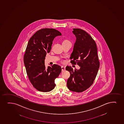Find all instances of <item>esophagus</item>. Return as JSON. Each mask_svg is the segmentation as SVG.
I'll use <instances>...</instances> for the list:
<instances>
[{"instance_id": "1", "label": "esophagus", "mask_w": 124, "mask_h": 124, "mask_svg": "<svg viewBox=\"0 0 124 124\" xmlns=\"http://www.w3.org/2000/svg\"><path fill=\"white\" fill-rule=\"evenodd\" d=\"M61 69H62V71H64L66 70V67L64 66H61Z\"/></svg>"}]
</instances>
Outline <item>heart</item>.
Here are the masks:
<instances>
[{
  "label": "heart",
  "instance_id": "obj_1",
  "mask_svg": "<svg viewBox=\"0 0 124 124\" xmlns=\"http://www.w3.org/2000/svg\"><path fill=\"white\" fill-rule=\"evenodd\" d=\"M70 42L69 40H64L63 41V42H62V44H66V43H70Z\"/></svg>",
  "mask_w": 124,
  "mask_h": 124
}]
</instances>
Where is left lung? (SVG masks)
<instances>
[{
	"label": "left lung",
	"mask_w": 124,
	"mask_h": 124,
	"mask_svg": "<svg viewBox=\"0 0 124 124\" xmlns=\"http://www.w3.org/2000/svg\"><path fill=\"white\" fill-rule=\"evenodd\" d=\"M73 30L76 39L70 57V63L77 64L80 69L73 70L71 66H66V70L70 73L67 85L69 90L80 93L93 84L98 71L100 62L96 44L92 37L82 29Z\"/></svg>",
	"instance_id": "obj_1"
}]
</instances>
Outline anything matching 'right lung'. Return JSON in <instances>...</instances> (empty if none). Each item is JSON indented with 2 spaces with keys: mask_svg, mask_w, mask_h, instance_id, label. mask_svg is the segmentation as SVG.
<instances>
[{
  "mask_svg": "<svg viewBox=\"0 0 124 124\" xmlns=\"http://www.w3.org/2000/svg\"><path fill=\"white\" fill-rule=\"evenodd\" d=\"M61 35V32L54 29H42L37 31L28 42L23 62L30 81L39 91L49 92L54 89L55 80L61 72L58 65L46 68L44 64L46 55L50 52L53 41Z\"/></svg>",
  "mask_w": 124,
  "mask_h": 124,
  "instance_id": "add662e5",
  "label": "right lung"
}]
</instances>
